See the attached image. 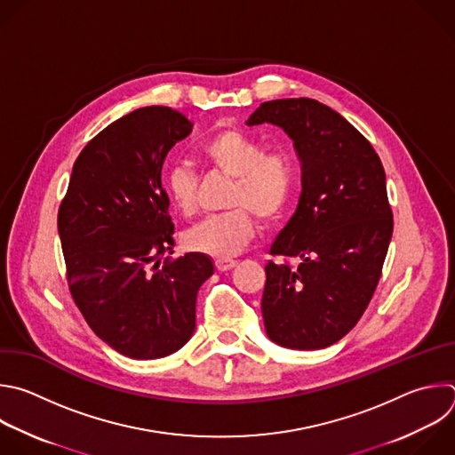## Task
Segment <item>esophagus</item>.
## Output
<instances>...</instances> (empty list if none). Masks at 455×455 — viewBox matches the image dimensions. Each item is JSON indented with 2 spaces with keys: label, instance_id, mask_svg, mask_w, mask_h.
Listing matches in <instances>:
<instances>
[{
  "label": "esophagus",
  "instance_id": "obj_1",
  "mask_svg": "<svg viewBox=\"0 0 455 455\" xmlns=\"http://www.w3.org/2000/svg\"><path fill=\"white\" fill-rule=\"evenodd\" d=\"M237 260H232V259H218L216 260V267L218 271H230L232 267H235Z\"/></svg>",
  "mask_w": 455,
  "mask_h": 455
}]
</instances>
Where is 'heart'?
Returning a JSON list of instances; mask_svg holds the SVG:
<instances>
[{
    "instance_id": "heart-1",
    "label": "heart",
    "mask_w": 455,
    "mask_h": 455,
    "mask_svg": "<svg viewBox=\"0 0 455 455\" xmlns=\"http://www.w3.org/2000/svg\"><path fill=\"white\" fill-rule=\"evenodd\" d=\"M202 156L218 172L235 179L228 205L234 211L207 218L189 230L182 241L191 251L216 259H230L244 250L255 232L251 216L260 223L275 221L289 200L294 184V163L283 149L264 154L250 135L227 128L202 144ZM166 189L179 212L189 216L196 209V177L188 164H173L166 173Z\"/></svg>"
}]
</instances>
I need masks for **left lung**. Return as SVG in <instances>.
Instances as JSON below:
<instances>
[{
  "label": "left lung",
  "instance_id": "obj_1",
  "mask_svg": "<svg viewBox=\"0 0 455 455\" xmlns=\"http://www.w3.org/2000/svg\"><path fill=\"white\" fill-rule=\"evenodd\" d=\"M282 128L301 163V195L266 264L267 338L320 350L347 336L379 283L393 235L386 173L373 146L341 114L311 98L264 101L246 124Z\"/></svg>",
  "mask_w": 455,
  "mask_h": 455
}]
</instances>
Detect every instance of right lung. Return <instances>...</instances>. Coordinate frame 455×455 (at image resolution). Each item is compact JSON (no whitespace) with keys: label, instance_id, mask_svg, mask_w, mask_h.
I'll list each match as a JSON object with an SVG mask.
<instances>
[{"label":"right lung","instance_id":"obj_1","mask_svg":"<svg viewBox=\"0 0 455 455\" xmlns=\"http://www.w3.org/2000/svg\"><path fill=\"white\" fill-rule=\"evenodd\" d=\"M191 128L170 107L119 117L82 149L60 204L75 304L94 334L130 359L168 357L191 339L198 291L214 273L204 253L163 262L175 225L161 172Z\"/></svg>","mask_w":455,"mask_h":455}]
</instances>
